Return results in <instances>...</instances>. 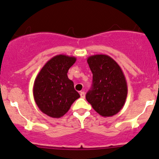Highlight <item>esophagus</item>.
<instances>
[{"label":"esophagus","mask_w":159,"mask_h":159,"mask_svg":"<svg viewBox=\"0 0 159 159\" xmlns=\"http://www.w3.org/2000/svg\"><path fill=\"white\" fill-rule=\"evenodd\" d=\"M80 97H81L82 98H85V94L84 92H80Z\"/></svg>","instance_id":"1"}]
</instances>
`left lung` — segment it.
<instances>
[{"label":"left lung","instance_id":"left-lung-1","mask_svg":"<svg viewBox=\"0 0 159 159\" xmlns=\"http://www.w3.org/2000/svg\"><path fill=\"white\" fill-rule=\"evenodd\" d=\"M93 74L92 87L85 98L103 117L113 116L122 110L128 94L123 71L117 62L107 55H94L87 58Z\"/></svg>","mask_w":159,"mask_h":159}]
</instances>
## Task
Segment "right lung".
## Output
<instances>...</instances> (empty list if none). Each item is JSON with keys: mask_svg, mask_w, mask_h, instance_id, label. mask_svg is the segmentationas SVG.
Listing matches in <instances>:
<instances>
[{"mask_svg": "<svg viewBox=\"0 0 159 159\" xmlns=\"http://www.w3.org/2000/svg\"><path fill=\"white\" fill-rule=\"evenodd\" d=\"M76 60L74 56L58 55L48 61L37 74L33 87L34 98L46 115L52 118L63 116L80 97L67 74Z\"/></svg>", "mask_w": 159, "mask_h": 159, "instance_id": "1", "label": "right lung"}]
</instances>
